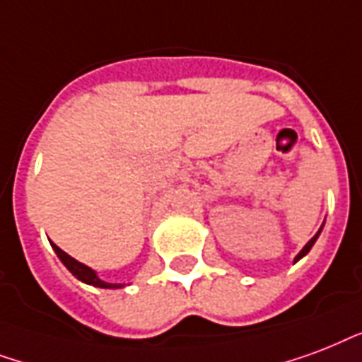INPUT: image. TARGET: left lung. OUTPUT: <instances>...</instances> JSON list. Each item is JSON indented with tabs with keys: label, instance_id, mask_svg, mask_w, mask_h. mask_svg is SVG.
<instances>
[{
	"label": "left lung",
	"instance_id": "1",
	"mask_svg": "<svg viewBox=\"0 0 362 362\" xmlns=\"http://www.w3.org/2000/svg\"><path fill=\"white\" fill-rule=\"evenodd\" d=\"M323 225H325V223H323ZM323 225H321V228H319V230H317V234H315V236H313V238H312V240H310V242H308V243H306V245H304V247H302V251H300V253L296 255V257H295V262H298V260H300V259H302V257H306V255H308V253H310V249H312V247H313V243L317 242V238H319V234H321V230H323Z\"/></svg>",
	"mask_w": 362,
	"mask_h": 362
}]
</instances>
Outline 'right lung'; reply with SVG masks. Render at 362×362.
<instances>
[{
  "label": "right lung",
  "instance_id": "1",
  "mask_svg": "<svg viewBox=\"0 0 362 362\" xmlns=\"http://www.w3.org/2000/svg\"><path fill=\"white\" fill-rule=\"evenodd\" d=\"M50 245H52V249H54V253L58 255V259L62 260V264L66 266L67 270L71 272L79 281L86 283V285H92V287H100V288H120L124 287V283H107L103 281L102 277L98 276L96 270H92L90 266L83 264V262H79V260H75L74 257H69V255L66 253V251H62L56 243L50 242Z\"/></svg>",
  "mask_w": 362,
  "mask_h": 362
}]
</instances>
